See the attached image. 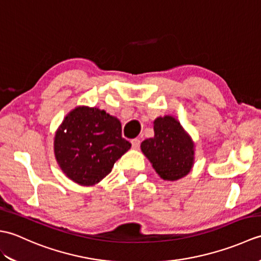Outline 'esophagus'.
<instances>
[{
    "instance_id": "1",
    "label": "esophagus",
    "mask_w": 261,
    "mask_h": 261,
    "mask_svg": "<svg viewBox=\"0 0 261 261\" xmlns=\"http://www.w3.org/2000/svg\"><path fill=\"white\" fill-rule=\"evenodd\" d=\"M131 145H132V148H134V149H138L140 146V140L139 139H132Z\"/></svg>"
}]
</instances>
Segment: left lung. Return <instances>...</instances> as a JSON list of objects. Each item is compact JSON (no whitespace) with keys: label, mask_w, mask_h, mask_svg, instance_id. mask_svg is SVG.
I'll list each match as a JSON object with an SVG mask.
<instances>
[{"label":"left lung","mask_w":261,"mask_h":261,"mask_svg":"<svg viewBox=\"0 0 261 261\" xmlns=\"http://www.w3.org/2000/svg\"><path fill=\"white\" fill-rule=\"evenodd\" d=\"M154 136L141 142V151L160 178L178 180L192 170L195 162V143L171 115L158 116L153 121Z\"/></svg>","instance_id":"8db88e82"}]
</instances>
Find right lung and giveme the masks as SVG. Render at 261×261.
Listing matches in <instances>:
<instances>
[{
	"instance_id": "1",
	"label": "right lung",
	"mask_w": 261,
	"mask_h": 261,
	"mask_svg": "<svg viewBox=\"0 0 261 261\" xmlns=\"http://www.w3.org/2000/svg\"><path fill=\"white\" fill-rule=\"evenodd\" d=\"M130 148L131 143L122 138L118 118L86 105L71 110L54 138L59 168L82 186L98 184Z\"/></svg>"
}]
</instances>
